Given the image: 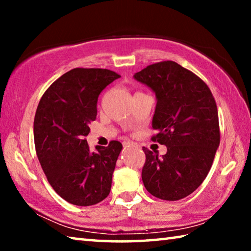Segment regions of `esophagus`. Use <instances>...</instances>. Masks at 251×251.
<instances>
[{"label":"esophagus","mask_w":251,"mask_h":251,"mask_svg":"<svg viewBox=\"0 0 251 251\" xmlns=\"http://www.w3.org/2000/svg\"><path fill=\"white\" fill-rule=\"evenodd\" d=\"M124 145H133V142H125Z\"/></svg>","instance_id":"obj_1"}]
</instances>
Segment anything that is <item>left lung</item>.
Listing matches in <instances>:
<instances>
[{
    "label": "left lung",
    "instance_id": "8db88e82",
    "mask_svg": "<svg viewBox=\"0 0 251 251\" xmlns=\"http://www.w3.org/2000/svg\"><path fill=\"white\" fill-rule=\"evenodd\" d=\"M134 77L155 92L151 141L167 147L161 158L143 147L144 186L163 201H179L201 185L211 168L220 143L216 100L201 77L173 61L148 65Z\"/></svg>",
    "mask_w": 251,
    "mask_h": 251
}]
</instances>
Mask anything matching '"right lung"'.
<instances>
[{
  "label": "right lung",
  "instance_id": "right-lung-1",
  "mask_svg": "<svg viewBox=\"0 0 251 251\" xmlns=\"http://www.w3.org/2000/svg\"><path fill=\"white\" fill-rule=\"evenodd\" d=\"M121 75L106 69H73L45 91L34 118V143L42 169L59 196L92 206L108 196L122 144L91 151L86 136L96 120L101 91Z\"/></svg>",
  "mask_w": 251,
  "mask_h": 251
}]
</instances>
